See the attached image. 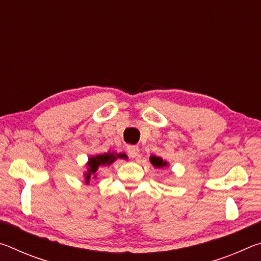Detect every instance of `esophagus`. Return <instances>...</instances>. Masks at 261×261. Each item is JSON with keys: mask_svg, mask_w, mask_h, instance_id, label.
I'll use <instances>...</instances> for the list:
<instances>
[{"mask_svg": "<svg viewBox=\"0 0 261 261\" xmlns=\"http://www.w3.org/2000/svg\"><path fill=\"white\" fill-rule=\"evenodd\" d=\"M127 153H129V155L131 158H137L139 154V147L138 146H135V145H130V146H127Z\"/></svg>", "mask_w": 261, "mask_h": 261, "instance_id": "esophagus-1", "label": "esophagus"}]
</instances>
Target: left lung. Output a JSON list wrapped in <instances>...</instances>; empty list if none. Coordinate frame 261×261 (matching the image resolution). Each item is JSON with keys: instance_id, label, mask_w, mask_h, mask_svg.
Returning <instances> with one entry per match:
<instances>
[{"instance_id": "obj_1", "label": "left lung", "mask_w": 261, "mask_h": 261, "mask_svg": "<svg viewBox=\"0 0 261 261\" xmlns=\"http://www.w3.org/2000/svg\"><path fill=\"white\" fill-rule=\"evenodd\" d=\"M149 162H151L152 165L155 167V168H163V167L169 166V163L163 160L162 158L156 156V155H151V156H149Z\"/></svg>"}]
</instances>
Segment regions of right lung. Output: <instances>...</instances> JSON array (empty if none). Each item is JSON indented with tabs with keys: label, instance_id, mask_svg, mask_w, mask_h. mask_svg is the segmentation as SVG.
<instances>
[{
	"label": "right lung",
	"instance_id": "obj_1",
	"mask_svg": "<svg viewBox=\"0 0 261 261\" xmlns=\"http://www.w3.org/2000/svg\"><path fill=\"white\" fill-rule=\"evenodd\" d=\"M117 159H127V156L125 153L107 152L88 158V161L86 162V171L84 173V183L90 184L92 178H96V170L100 167H108L116 161Z\"/></svg>",
	"mask_w": 261,
	"mask_h": 261
}]
</instances>
